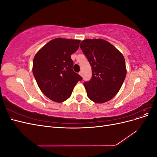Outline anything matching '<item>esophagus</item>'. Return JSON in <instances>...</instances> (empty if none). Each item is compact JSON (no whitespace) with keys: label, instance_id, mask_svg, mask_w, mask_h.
<instances>
[{"label":"esophagus","instance_id":"1","mask_svg":"<svg viewBox=\"0 0 157 157\" xmlns=\"http://www.w3.org/2000/svg\"><path fill=\"white\" fill-rule=\"evenodd\" d=\"M79 75L81 76V77H82V71H80V72H79Z\"/></svg>","mask_w":157,"mask_h":157}]
</instances>
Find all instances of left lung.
I'll list each match as a JSON object with an SVG mask.
<instances>
[{
  "label": "left lung",
  "instance_id": "1",
  "mask_svg": "<svg viewBox=\"0 0 157 157\" xmlns=\"http://www.w3.org/2000/svg\"><path fill=\"white\" fill-rule=\"evenodd\" d=\"M80 47L92 70L91 80L84 83L88 97L98 103L111 100L126 77L124 56L110 42L101 39H85Z\"/></svg>",
  "mask_w": 157,
  "mask_h": 157
}]
</instances>
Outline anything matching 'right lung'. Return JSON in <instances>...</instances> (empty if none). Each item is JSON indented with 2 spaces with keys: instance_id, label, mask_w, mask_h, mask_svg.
Instances as JSON below:
<instances>
[{
  "instance_id": "1",
  "label": "right lung",
  "mask_w": 157,
  "mask_h": 157,
  "mask_svg": "<svg viewBox=\"0 0 157 157\" xmlns=\"http://www.w3.org/2000/svg\"><path fill=\"white\" fill-rule=\"evenodd\" d=\"M80 42V40L57 38L46 44L34 57L33 75L42 92L52 101L67 100L75 85L82 79L73 71L71 58Z\"/></svg>"
}]
</instances>
